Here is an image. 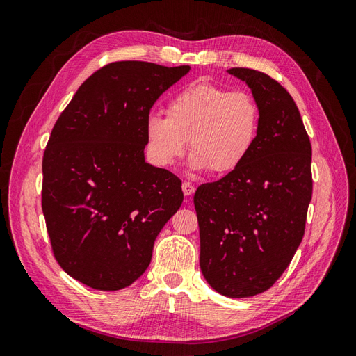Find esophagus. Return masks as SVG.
I'll list each match as a JSON object with an SVG mask.
<instances>
[{
	"instance_id": "obj_1",
	"label": "esophagus",
	"mask_w": 356,
	"mask_h": 356,
	"mask_svg": "<svg viewBox=\"0 0 356 356\" xmlns=\"http://www.w3.org/2000/svg\"><path fill=\"white\" fill-rule=\"evenodd\" d=\"M182 191H184L186 196H191V195H195L196 187L190 184V182H182Z\"/></svg>"
}]
</instances>
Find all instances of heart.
I'll use <instances>...</instances> for the list:
<instances>
[{
    "label": "heart",
    "mask_w": 356,
    "mask_h": 356,
    "mask_svg": "<svg viewBox=\"0 0 356 356\" xmlns=\"http://www.w3.org/2000/svg\"><path fill=\"white\" fill-rule=\"evenodd\" d=\"M168 117L149 114L145 147L156 166L170 168L184 154L187 138L193 170L227 174L250 154L258 132V106L245 92H229L208 81H193L172 96Z\"/></svg>",
    "instance_id": "1"
}]
</instances>
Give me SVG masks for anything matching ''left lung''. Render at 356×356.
<instances>
[{
    "label": "left lung",
    "mask_w": 356,
    "mask_h": 356,
    "mask_svg": "<svg viewBox=\"0 0 356 356\" xmlns=\"http://www.w3.org/2000/svg\"><path fill=\"white\" fill-rule=\"evenodd\" d=\"M258 106L243 163L195 195L200 270L217 293L243 298L270 288L293 260L312 199V147L291 95L267 74L230 68Z\"/></svg>",
    "instance_id": "obj_1"
}]
</instances>
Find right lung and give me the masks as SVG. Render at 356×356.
I'll return each instance as SVG.
<instances>
[{
  "label": "right lung",
  "mask_w": 356,
  "mask_h": 356,
  "mask_svg": "<svg viewBox=\"0 0 356 356\" xmlns=\"http://www.w3.org/2000/svg\"><path fill=\"white\" fill-rule=\"evenodd\" d=\"M190 71L123 60L86 80L53 127L42 157V213L58 263L93 289L134 284L184 195L145 161V120Z\"/></svg>",
  "instance_id": "1"
}]
</instances>
